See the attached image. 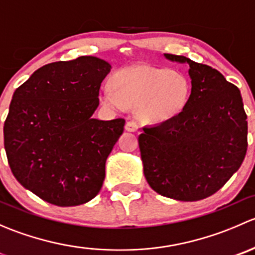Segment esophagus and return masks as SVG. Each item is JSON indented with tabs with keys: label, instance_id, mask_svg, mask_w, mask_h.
I'll use <instances>...</instances> for the list:
<instances>
[{
	"label": "esophagus",
	"instance_id": "34e87169",
	"mask_svg": "<svg viewBox=\"0 0 255 255\" xmlns=\"http://www.w3.org/2000/svg\"><path fill=\"white\" fill-rule=\"evenodd\" d=\"M126 130L128 132H137L138 130V125L134 121H129V122L126 123Z\"/></svg>",
	"mask_w": 255,
	"mask_h": 255
}]
</instances>
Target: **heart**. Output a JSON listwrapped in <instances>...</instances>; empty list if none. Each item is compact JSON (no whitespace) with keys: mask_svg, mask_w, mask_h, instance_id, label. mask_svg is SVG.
<instances>
[{"mask_svg":"<svg viewBox=\"0 0 255 255\" xmlns=\"http://www.w3.org/2000/svg\"><path fill=\"white\" fill-rule=\"evenodd\" d=\"M111 86L102 87L100 99L105 106L121 110L135 106L142 121L160 123L184 110L190 96L186 76L165 68L133 65L112 76Z\"/></svg>","mask_w":255,"mask_h":255,"instance_id":"obj_1","label":"heart"}]
</instances>
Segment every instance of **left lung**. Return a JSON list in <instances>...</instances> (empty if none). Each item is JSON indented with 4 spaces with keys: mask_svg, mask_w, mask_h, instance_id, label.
I'll list each match as a JSON object with an SVG mask.
<instances>
[{
    "mask_svg": "<svg viewBox=\"0 0 255 255\" xmlns=\"http://www.w3.org/2000/svg\"><path fill=\"white\" fill-rule=\"evenodd\" d=\"M166 59L189 65L191 94L184 110L138 137L143 171L161 196L199 201L217 192L247 153L248 122L241 91L211 66L182 55Z\"/></svg>",
    "mask_w": 255,
    "mask_h": 255,
    "instance_id": "1",
    "label": "left lung"
}]
</instances>
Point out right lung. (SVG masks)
I'll list each match as a JSON object with an SVG mask.
<instances>
[{"label":"right lung","mask_w":255,"mask_h":255,"mask_svg":"<svg viewBox=\"0 0 255 255\" xmlns=\"http://www.w3.org/2000/svg\"><path fill=\"white\" fill-rule=\"evenodd\" d=\"M110 71L102 59L79 56L42 66L14 91L3 126L9 168L49 204L78 206L101 190L106 159L126 123L92 117Z\"/></svg>","instance_id":"right-lung-1"}]
</instances>
